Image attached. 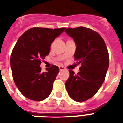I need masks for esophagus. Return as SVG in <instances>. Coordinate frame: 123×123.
Listing matches in <instances>:
<instances>
[{
  "label": "esophagus",
  "instance_id": "34e87169",
  "mask_svg": "<svg viewBox=\"0 0 123 123\" xmlns=\"http://www.w3.org/2000/svg\"><path fill=\"white\" fill-rule=\"evenodd\" d=\"M59 68L60 71H61V70H64V69H65V68L64 67V66H59Z\"/></svg>",
  "mask_w": 123,
  "mask_h": 123
}]
</instances>
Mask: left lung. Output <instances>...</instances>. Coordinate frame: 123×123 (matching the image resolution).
<instances>
[{"label":"left lung","mask_w":123,"mask_h":123,"mask_svg":"<svg viewBox=\"0 0 123 123\" xmlns=\"http://www.w3.org/2000/svg\"><path fill=\"white\" fill-rule=\"evenodd\" d=\"M76 43V63L81 64L75 75L69 69L66 88L69 96L77 102L90 99L101 87L109 65V52L99 34L89 28H67L64 31Z\"/></svg>","instance_id":"8db88e82"}]
</instances>
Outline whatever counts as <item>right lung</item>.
I'll return each instance as SVG.
<instances>
[{
    "mask_svg": "<svg viewBox=\"0 0 123 123\" xmlns=\"http://www.w3.org/2000/svg\"><path fill=\"white\" fill-rule=\"evenodd\" d=\"M65 28L33 27L22 34L10 58L12 78L20 92L27 98L42 101L50 95L59 68L52 65L41 72L40 64L50 53L51 43Z\"/></svg>",
    "mask_w": 123,
    "mask_h": 123,
    "instance_id": "1",
    "label": "right lung"
}]
</instances>
